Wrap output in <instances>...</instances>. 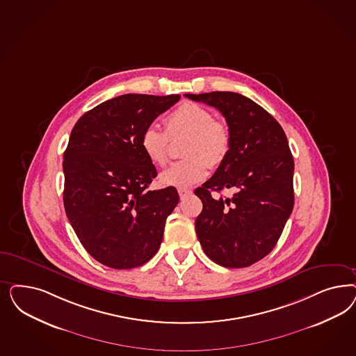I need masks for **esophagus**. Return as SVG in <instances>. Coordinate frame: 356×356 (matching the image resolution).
Here are the masks:
<instances>
[{
    "instance_id": "34e87169",
    "label": "esophagus",
    "mask_w": 356,
    "mask_h": 356,
    "mask_svg": "<svg viewBox=\"0 0 356 356\" xmlns=\"http://www.w3.org/2000/svg\"><path fill=\"white\" fill-rule=\"evenodd\" d=\"M178 194L181 196V199H184L186 196L191 195V194H193V190L186 188V187H179V188H178Z\"/></svg>"
}]
</instances>
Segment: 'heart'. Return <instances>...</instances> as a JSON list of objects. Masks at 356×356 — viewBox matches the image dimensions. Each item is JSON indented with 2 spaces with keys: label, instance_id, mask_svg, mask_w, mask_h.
Listing matches in <instances>:
<instances>
[{
  "label": "heart",
  "instance_id": "obj_1",
  "mask_svg": "<svg viewBox=\"0 0 356 356\" xmlns=\"http://www.w3.org/2000/svg\"><path fill=\"white\" fill-rule=\"evenodd\" d=\"M166 133L159 127H145L140 145L147 159L156 166H163L169 160L170 139L187 136L184 156L186 160L175 162L161 174L165 186L187 187L203 181L211 166H218L228 156L230 131L224 122L213 119V114L202 104L184 102L163 119Z\"/></svg>",
  "mask_w": 356,
  "mask_h": 356
}]
</instances>
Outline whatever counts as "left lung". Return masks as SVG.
Masks as SVG:
<instances>
[{"mask_svg": "<svg viewBox=\"0 0 356 356\" xmlns=\"http://www.w3.org/2000/svg\"><path fill=\"white\" fill-rule=\"evenodd\" d=\"M184 97L218 108L230 131V149L216 172L195 190L203 203L196 236L215 264L241 268L275 248L293 209V157L282 126L238 92ZM225 188L230 198L211 193Z\"/></svg>", "mask_w": 356, "mask_h": 356, "instance_id": "1", "label": "left lung"}]
</instances>
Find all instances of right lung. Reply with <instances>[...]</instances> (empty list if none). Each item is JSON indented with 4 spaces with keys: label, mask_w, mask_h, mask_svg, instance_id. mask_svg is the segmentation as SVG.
<instances>
[{
    "label": "right lung",
    "mask_w": 356,
    "mask_h": 356,
    "mask_svg": "<svg viewBox=\"0 0 356 356\" xmlns=\"http://www.w3.org/2000/svg\"><path fill=\"white\" fill-rule=\"evenodd\" d=\"M179 94H124L85 113L64 152V207L95 261L116 270L147 264L159 252L177 188L148 190L157 170L140 145L145 127Z\"/></svg>",
    "instance_id": "1"
}]
</instances>
